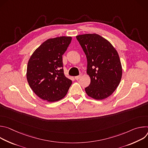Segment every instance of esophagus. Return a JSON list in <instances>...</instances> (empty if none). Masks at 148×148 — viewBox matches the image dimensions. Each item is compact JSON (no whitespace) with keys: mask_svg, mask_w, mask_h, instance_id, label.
Instances as JSON below:
<instances>
[{"mask_svg":"<svg viewBox=\"0 0 148 148\" xmlns=\"http://www.w3.org/2000/svg\"><path fill=\"white\" fill-rule=\"evenodd\" d=\"M81 75H81V74H80L79 75H78V76H75V79H77V80L81 78Z\"/></svg>","mask_w":148,"mask_h":148,"instance_id":"34e87169","label":"esophagus"}]
</instances>
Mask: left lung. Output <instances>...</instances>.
<instances>
[{
  "label": "left lung",
  "mask_w": 148,
  "mask_h": 148,
  "mask_svg": "<svg viewBox=\"0 0 148 148\" xmlns=\"http://www.w3.org/2000/svg\"><path fill=\"white\" fill-rule=\"evenodd\" d=\"M87 60V73L91 78L85 88L91 98L101 100L110 96L120 83L122 69L118 53L107 39L99 34L76 36Z\"/></svg>",
  "instance_id": "8db88e82"
}]
</instances>
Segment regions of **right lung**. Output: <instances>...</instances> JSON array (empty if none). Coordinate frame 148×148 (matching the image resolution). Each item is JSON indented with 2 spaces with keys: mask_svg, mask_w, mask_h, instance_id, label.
<instances>
[{
  "mask_svg": "<svg viewBox=\"0 0 148 148\" xmlns=\"http://www.w3.org/2000/svg\"><path fill=\"white\" fill-rule=\"evenodd\" d=\"M71 39L70 36L49 38L31 56L26 77L29 86L41 99L52 102L66 95L72 81L64 75L62 56Z\"/></svg>",
  "mask_w": 148,
  "mask_h": 148,
  "instance_id": "1",
  "label": "right lung"
}]
</instances>
